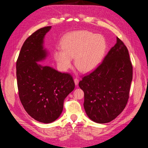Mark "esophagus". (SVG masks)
<instances>
[{"label":"esophagus","mask_w":148,"mask_h":148,"mask_svg":"<svg viewBox=\"0 0 148 148\" xmlns=\"http://www.w3.org/2000/svg\"><path fill=\"white\" fill-rule=\"evenodd\" d=\"M74 83H75V85H78V84L79 83V80L77 78H75L74 79Z\"/></svg>","instance_id":"obj_1"}]
</instances>
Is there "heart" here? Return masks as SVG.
<instances>
[{"mask_svg":"<svg viewBox=\"0 0 148 148\" xmlns=\"http://www.w3.org/2000/svg\"><path fill=\"white\" fill-rule=\"evenodd\" d=\"M62 49L54 52L58 66L66 71L74 57L76 68L82 73L95 69L101 61L106 49L104 37L87 30H79L67 34L61 42Z\"/></svg>","mask_w":148,"mask_h":148,"instance_id":"heart-1","label":"heart"}]
</instances>
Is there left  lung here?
<instances>
[{"instance_id": "left-lung-1", "label": "left lung", "mask_w": 148, "mask_h": 148, "mask_svg": "<svg viewBox=\"0 0 148 148\" xmlns=\"http://www.w3.org/2000/svg\"><path fill=\"white\" fill-rule=\"evenodd\" d=\"M132 79L128 50L117 37L102 63L79 83L84 92L83 106L88 117L99 123L114 119L127 104Z\"/></svg>"}]
</instances>
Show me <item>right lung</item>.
Wrapping results in <instances>:
<instances>
[{
    "mask_svg": "<svg viewBox=\"0 0 148 148\" xmlns=\"http://www.w3.org/2000/svg\"><path fill=\"white\" fill-rule=\"evenodd\" d=\"M51 28H41L26 39L16 64L20 101L31 117L45 123L59 117L65 98L75 88L70 74L37 63L47 56L43 47L44 38Z\"/></svg>",
    "mask_w": 148,
    "mask_h": 148,
    "instance_id": "1",
    "label": "right lung"
}]
</instances>
